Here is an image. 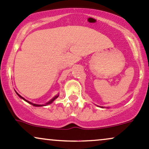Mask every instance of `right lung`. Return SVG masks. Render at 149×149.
I'll list each match as a JSON object with an SVG mask.
<instances>
[{"label": "right lung", "instance_id": "obj_1", "mask_svg": "<svg viewBox=\"0 0 149 149\" xmlns=\"http://www.w3.org/2000/svg\"><path fill=\"white\" fill-rule=\"evenodd\" d=\"M17 95H18V96H19V97H20V98H22V99H24L25 101L28 102V103H30V104H31V105H32V106H46V105H48V104H51V103H52V102H53V101H54V100H55V99H56V98H58V96H55V97H54V98H52V99H51V101H50L49 102H48V103H46V105H37V104H34V103H31V102H29V101H26V100H25V99H24V98H23V97H22V96H20V95H19V94H18V93H17Z\"/></svg>", "mask_w": 149, "mask_h": 149}]
</instances>
